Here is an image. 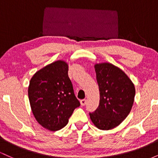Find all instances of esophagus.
<instances>
[{"label":"esophagus","instance_id":"1","mask_svg":"<svg viewBox=\"0 0 158 158\" xmlns=\"http://www.w3.org/2000/svg\"><path fill=\"white\" fill-rule=\"evenodd\" d=\"M80 103H81V106H85L87 103V99H81Z\"/></svg>","mask_w":158,"mask_h":158}]
</instances>
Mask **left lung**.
Listing matches in <instances>:
<instances>
[{
	"label": "left lung",
	"mask_w": 158,
	"mask_h": 158,
	"mask_svg": "<svg viewBox=\"0 0 158 158\" xmlns=\"http://www.w3.org/2000/svg\"><path fill=\"white\" fill-rule=\"evenodd\" d=\"M100 100L97 110L90 112L99 129L109 130L119 126L131 111L135 88L122 70L109 63L95 65Z\"/></svg>",
	"instance_id": "left-lung-1"
}]
</instances>
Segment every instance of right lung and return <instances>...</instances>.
<instances>
[{
    "mask_svg": "<svg viewBox=\"0 0 158 158\" xmlns=\"http://www.w3.org/2000/svg\"><path fill=\"white\" fill-rule=\"evenodd\" d=\"M28 96L36 120L50 131L64 128L74 109L80 106L68 77V65L61 60L34 74L30 81Z\"/></svg>",
    "mask_w": 158,
    "mask_h": 158,
    "instance_id": "add662e5",
    "label": "right lung"
}]
</instances>
